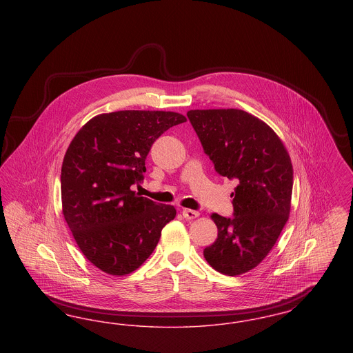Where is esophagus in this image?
Masks as SVG:
<instances>
[{"mask_svg":"<svg viewBox=\"0 0 353 353\" xmlns=\"http://www.w3.org/2000/svg\"><path fill=\"white\" fill-rule=\"evenodd\" d=\"M183 216H184V219H197L200 216V213L196 210H192V209H183Z\"/></svg>","mask_w":353,"mask_h":353,"instance_id":"esophagus-1","label":"esophagus"}]
</instances>
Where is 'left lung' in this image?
<instances>
[{
    "label": "left lung",
    "mask_w": 353,
    "mask_h": 353,
    "mask_svg": "<svg viewBox=\"0 0 353 353\" xmlns=\"http://www.w3.org/2000/svg\"><path fill=\"white\" fill-rule=\"evenodd\" d=\"M186 115L216 172L238 184L233 217L212 214L219 235L203 256L219 272L241 275L266 258L288 219L290 156L265 121L242 110H192Z\"/></svg>",
    "instance_id": "obj_1"
}]
</instances>
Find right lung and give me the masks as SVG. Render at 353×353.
I'll return each instance as SVG.
<instances>
[{
  "instance_id": "add662e5",
  "label": "right lung",
  "mask_w": 353,
  "mask_h": 353,
  "mask_svg": "<svg viewBox=\"0 0 353 353\" xmlns=\"http://www.w3.org/2000/svg\"><path fill=\"white\" fill-rule=\"evenodd\" d=\"M184 121L169 111L101 114L70 143L61 172L63 216L81 252L101 271L139 269L176 217L174 206L140 197L134 186L144 180L156 139Z\"/></svg>"
}]
</instances>
